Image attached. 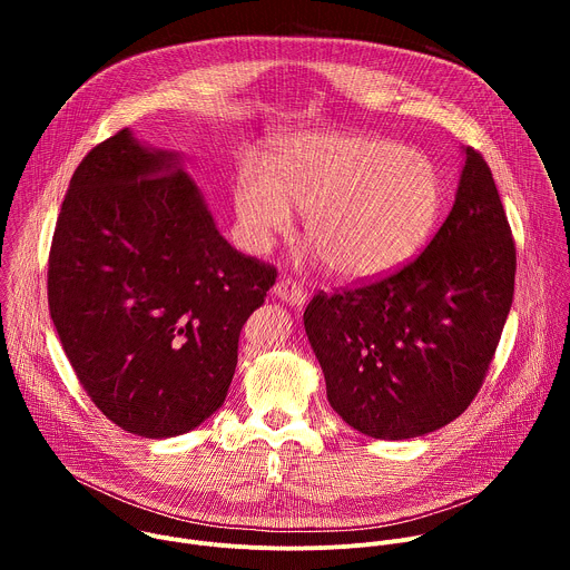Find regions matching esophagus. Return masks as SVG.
<instances>
[{
    "mask_svg": "<svg viewBox=\"0 0 570 570\" xmlns=\"http://www.w3.org/2000/svg\"><path fill=\"white\" fill-rule=\"evenodd\" d=\"M275 297H279L282 302H286L288 306H304L306 302V293L299 284H295L293 279H279L273 288Z\"/></svg>",
    "mask_w": 570,
    "mask_h": 570,
    "instance_id": "1",
    "label": "esophagus"
}]
</instances>
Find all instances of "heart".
Returning a JSON list of instances; mask_svg holds the SVG:
<instances>
[{
    "instance_id": "heart-1",
    "label": "heart",
    "mask_w": 570,
    "mask_h": 570,
    "mask_svg": "<svg viewBox=\"0 0 570 570\" xmlns=\"http://www.w3.org/2000/svg\"><path fill=\"white\" fill-rule=\"evenodd\" d=\"M444 189L435 161L356 132H313L282 141L266 169L243 159L232 180L240 246L266 255L304 212L315 255L347 282L409 264L433 234Z\"/></svg>"
}]
</instances>
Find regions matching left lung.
I'll use <instances>...</instances> for the list:
<instances>
[{
  "instance_id": "obj_1",
  "label": "left lung",
  "mask_w": 570,
  "mask_h": 570,
  "mask_svg": "<svg viewBox=\"0 0 570 570\" xmlns=\"http://www.w3.org/2000/svg\"><path fill=\"white\" fill-rule=\"evenodd\" d=\"M455 203L426 250L394 275L317 293L304 330L332 409L358 433H433L478 394L514 297L512 229L478 150L462 148Z\"/></svg>"
}]
</instances>
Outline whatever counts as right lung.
I'll list each match as a JSON object with an SVG mask.
<instances>
[{
    "label": "right lung",
    "mask_w": 570,
    "mask_h": 570,
    "mask_svg": "<svg viewBox=\"0 0 570 570\" xmlns=\"http://www.w3.org/2000/svg\"><path fill=\"white\" fill-rule=\"evenodd\" d=\"M275 277L220 236L180 153L124 128L69 180L49 253V313L110 422L176 438L223 405L243 324Z\"/></svg>",
    "instance_id": "add662e5"
}]
</instances>
